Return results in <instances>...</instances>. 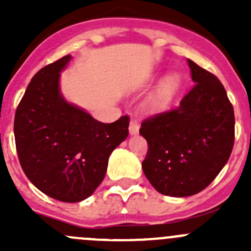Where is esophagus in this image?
I'll use <instances>...</instances> for the list:
<instances>
[{
	"mask_svg": "<svg viewBox=\"0 0 251 251\" xmlns=\"http://www.w3.org/2000/svg\"><path fill=\"white\" fill-rule=\"evenodd\" d=\"M128 131H130V135H137L138 131H140V124L136 120H131L130 126H128Z\"/></svg>",
	"mask_w": 251,
	"mask_h": 251,
	"instance_id": "obj_1",
	"label": "esophagus"
}]
</instances>
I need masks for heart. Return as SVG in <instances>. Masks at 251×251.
<instances>
[{
  "mask_svg": "<svg viewBox=\"0 0 251 251\" xmlns=\"http://www.w3.org/2000/svg\"><path fill=\"white\" fill-rule=\"evenodd\" d=\"M177 86H178V78L176 76L166 78V80L164 81L163 85H161L159 92L156 93L155 98H154V102H155L156 104H160V103H164L165 100H168L169 97L173 95L174 91L177 88Z\"/></svg>",
  "mask_w": 251,
  "mask_h": 251,
  "instance_id": "heart-1",
  "label": "heart"
}]
</instances>
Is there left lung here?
Returning a JSON list of instances; mask_svg holds the SVG:
<instances>
[{"instance_id":"1","label":"left lung","mask_w":251,"mask_h":251,"mask_svg":"<svg viewBox=\"0 0 251 251\" xmlns=\"http://www.w3.org/2000/svg\"><path fill=\"white\" fill-rule=\"evenodd\" d=\"M196 83L178 107L147 118L140 133L148 151L142 163L164 196L189 197L206 188L228 161L234 110L221 81L188 59Z\"/></svg>"}]
</instances>
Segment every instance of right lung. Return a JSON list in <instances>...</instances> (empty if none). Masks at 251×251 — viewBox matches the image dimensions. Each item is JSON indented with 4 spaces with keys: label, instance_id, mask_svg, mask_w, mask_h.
<instances>
[{
    "label": "right lung",
    "instance_id": "right-lung-1",
    "mask_svg": "<svg viewBox=\"0 0 251 251\" xmlns=\"http://www.w3.org/2000/svg\"><path fill=\"white\" fill-rule=\"evenodd\" d=\"M70 54L34 75L18 104L14 137L23 171L42 193L65 203L88 198L107 173L111 151L128 135V115L97 121L65 102L59 73Z\"/></svg>",
    "mask_w": 251,
    "mask_h": 251
}]
</instances>
